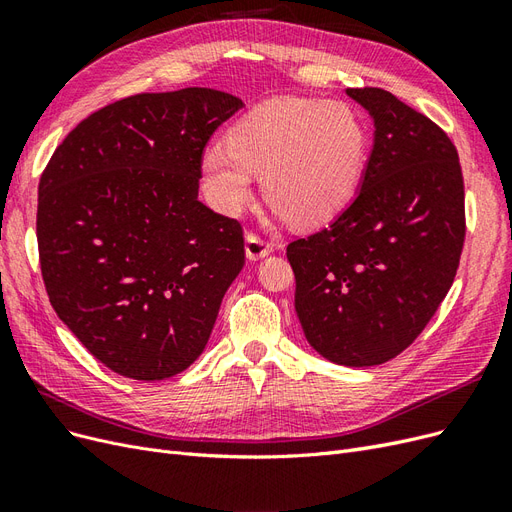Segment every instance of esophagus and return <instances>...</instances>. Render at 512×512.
<instances>
[{
	"instance_id": "34e87169",
	"label": "esophagus",
	"mask_w": 512,
	"mask_h": 512,
	"mask_svg": "<svg viewBox=\"0 0 512 512\" xmlns=\"http://www.w3.org/2000/svg\"><path fill=\"white\" fill-rule=\"evenodd\" d=\"M273 252V243L262 239L256 232H247L245 235V254L250 260H258V258H265L267 254Z\"/></svg>"
}]
</instances>
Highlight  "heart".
I'll return each mask as SVG.
<instances>
[{
  "instance_id": "heart-1",
  "label": "heart",
  "mask_w": 512,
  "mask_h": 512,
  "mask_svg": "<svg viewBox=\"0 0 512 512\" xmlns=\"http://www.w3.org/2000/svg\"><path fill=\"white\" fill-rule=\"evenodd\" d=\"M367 158V130L350 106L307 98L262 104L205 149L200 170L209 203L237 213L262 192L297 226L333 220L354 196Z\"/></svg>"
}]
</instances>
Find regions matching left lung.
Here are the masks:
<instances>
[{"label":"left lung","instance_id":"1","mask_svg":"<svg viewBox=\"0 0 512 512\" xmlns=\"http://www.w3.org/2000/svg\"><path fill=\"white\" fill-rule=\"evenodd\" d=\"M346 94L376 126L361 190L286 256L307 342L337 365L371 367L404 352L451 290L466 192L457 147L438 123L380 87Z\"/></svg>","mask_w":512,"mask_h":512}]
</instances>
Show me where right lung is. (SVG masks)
Masks as SVG:
<instances>
[{"label": "right lung", "instance_id": "obj_1", "mask_svg": "<svg viewBox=\"0 0 512 512\" xmlns=\"http://www.w3.org/2000/svg\"><path fill=\"white\" fill-rule=\"evenodd\" d=\"M239 108L207 87L123 98L83 119L42 170L46 294L119 376L149 382L188 369L245 265L241 222L198 200L203 151Z\"/></svg>", "mask_w": 512, "mask_h": 512}]
</instances>
